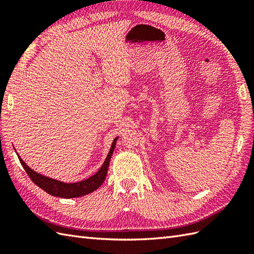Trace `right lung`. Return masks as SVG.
<instances>
[{
	"mask_svg": "<svg viewBox=\"0 0 254 254\" xmlns=\"http://www.w3.org/2000/svg\"><path fill=\"white\" fill-rule=\"evenodd\" d=\"M118 138L119 136L113 139L109 153H108L107 158L104 161L102 166L100 167V169L97 171L94 176L89 177L88 179H85L79 182H74V183L62 182L56 179H52V178L38 174V172L30 169L29 167L24 163V160L20 158V156L18 154L17 156L21 166L24 167V169L26 170L27 175L29 176L31 181L39 188H41L42 190L51 194L53 196H58V197H64V198L79 197V196L86 195V194L94 192L102 185V183H104L107 172H108V167H109L111 156H112L113 150H115Z\"/></svg>",
	"mask_w": 254,
	"mask_h": 254,
	"instance_id": "add662e5",
	"label": "right lung"
}]
</instances>
